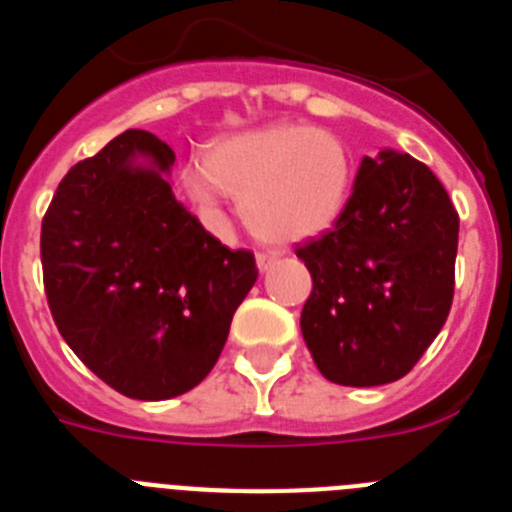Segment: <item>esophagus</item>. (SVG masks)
I'll use <instances>...</instances> for the list:
<instances>
[{"label": "esophagus", "mask_w": 512, "mask_h": 512, "mask_svg": "<svg viewBox=\"0 0 512 512\" xmlns=\"http://www.w3.org/2000/svg\"><path fill=\"white\" fill-rule=\"evenodd\" d=\"M277 261H279V253H274V251L256 253V264H259V271H269L271 266L277 264Z\"/></svg>", "instance_id": "esophagus-1"}]
</instances>
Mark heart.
Returning <instances> with one entry per match:
<instances>
[{
  "label": "heart",
  "mask_w": 512,
  "mask_h": 512,
  "mask_svg": "<svg viewBox=\"0 0 512 512\" xmlns=\"http://www.w3.org/2000/svg\"><path fill=\"white\" fill-rule=\"evenodd\" d=\"M182 179L210 215H220L230 192L261 241L297 243L336 223L354 182V161L336 135L279 122L215 140L205 161L184 166Z\"/></svg>",
  "instance_id": "b5f03b06"
}]
</instances>
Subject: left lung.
Here are the masks:
<instances>
[{
  "label": "left lung",
  "instance_id": "obj_1",
  "mask_svg": "<svg viewBox=\"0 0 512 512\" xmlns=\"http://www.w3.org/2000/svg\"><path fill=\"white\" fill-rule=\"evenodd\" d=\"M459 215L436 174L392 148L364 156L328 233L297 246L312 277L302 338L325 379L390 384L449 318Z\"/></svg>",
  "mask_w": 512,
  "mask_h": 512
}]
</instances>
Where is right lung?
<instances>
[{
  "mask_svg": "<svg viewBox=\"0 0 512 512\" xmlns=\"http://www.w3.org/2000/svg\"><path fill=\"white\" fill-rule=\"evenodd\" d=\"M174 151L125 130L58 184L40 259L71 351L120 395L169 400L202 382L259 269L176 202Z\"/></svg>",
  "mask_w": 512,
  "mask_h": 512,
  "instance_id": "1",
  "label": "right lung"
}]
</instances>
